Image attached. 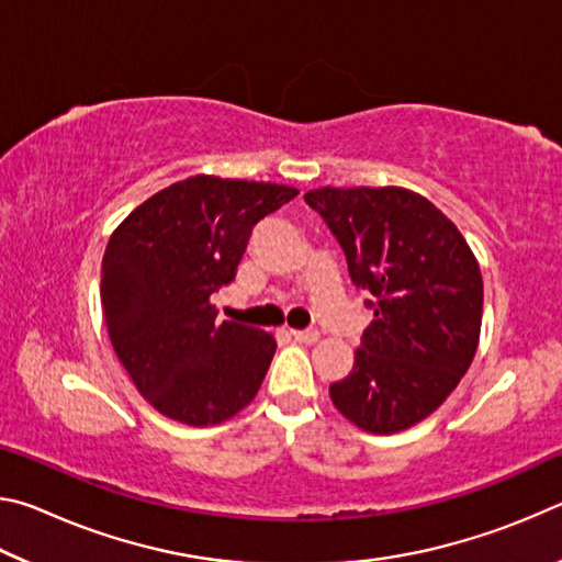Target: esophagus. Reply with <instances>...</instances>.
Returning <instances> with one entry per match:
<instances>
[{
    "label": "esophagus",
    "mask_w": 562,
    "mask_h": 562,
    "mask_svg": "<svg viewBox=\"0 0 562 562\" xmlns=\"http://www.w3.org/2000/svg\"><path fill=\"white\" fill-rule=\"evenodd\" d=\"M290 335L297 341H302V345H315V341L319 339L317 329H292Z\"/></svg>",
    "instance_id": "obj_1"
}]
</instances>
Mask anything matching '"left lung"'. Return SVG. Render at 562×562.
Returning <instances> with one entry per match:
<instances>
[{"label":"left lung","instance_id":"left-lung-1","mask_svg":"<svg viewBox=\"0 0 562 562\" xmlns=\"http://www.w3.org/2000/svg\"><path fill=\"white\" fill-rule=\"evenodd\" d=\"M304 201L372 294V325L331 404L372 434H396L436 412L471 367L481 335L483 280L449 217L404 188H317Z\"/></svg>","mask_w":562,"mask_h":562}]
</instances>
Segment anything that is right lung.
Wrapping results in <instances>:
<instances>
[{
  "label": "right lung",
  "instance_id": "add662e5",
  "mask_svg": "<svg viewBox=\"0 0 562 562\" xmlns=\"http://www.w3.org/2000/svg\"><path fill=\"white\" fill-rule=\"evenodd\" d=\"M300 190L193 176L138 205L111 235L101 307L111 345L146 402L213 426L252 402L278 341L217 322L211 294L235 280L252 227Z\"/></svg>",
  "mask_w": 562,
  "mask_h": 562
}]
</instances>
